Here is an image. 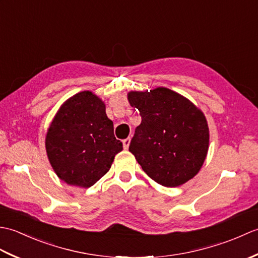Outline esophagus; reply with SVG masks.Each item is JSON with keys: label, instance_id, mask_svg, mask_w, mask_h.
<instances>
[{"label": "esophagus", "instance_id": "obj_1", "mask_svg": "<svg viewBox=\"0 0 258 258\" xmlns=\"http://www.w3.org/2000/svg\"><path fill=\"white\" fill-rule=\"evenodd\" d=\"M130 143H131V139H130V138H127V139H125V140L123 141V146H124V149H125V150H128V146H130Z\"/></svg>", "mask_w": 258, "mask_h": 258}]
</instances>
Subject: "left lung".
Segmentation results:
<instances>
[{
    "label": "left lung",
    "mask_w": 258,
    "mask_h": 258,
    "mask_svg": "<svg viewBox=\"0 0 258 258\" xmlns=\"http://www.w3.org/2000/svg\"><path fill=\"white\" fill-rule=\"evenodd\" d=\"M142 123L128 150L149 176L166 187H176L199 173L208 150L206 118L187 98L165 87L131 92Z\"/></svg>",
    "instance_id": "obj_1"
}]
</instances>
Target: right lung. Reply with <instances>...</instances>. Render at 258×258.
Listing matches in <instances>:
<instances>
[{"label": "right lung", "mask_w": 258, "mask_h": 258, "mask_svg": "<svg viewBox=\"0 0 258 258\" xmlns=\"http://www.w3.org/2000/svg\"><path fill=\"white\" fill-rule=\"evenodd\" d=\"M45 146L57 176L80 187L94 185L123 150L122 142L114 136L105 105L89 91L75 94L58 109L47 131Z\"/></svg>", "instance_id": "1"}]
</instances>
